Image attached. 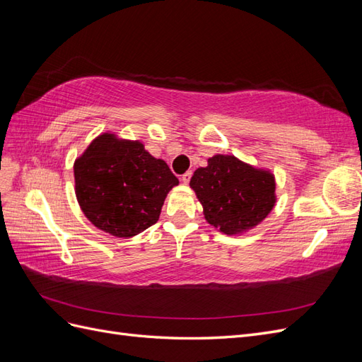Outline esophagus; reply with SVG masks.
Instances as JSON below:
<instances>
[{
  "mask_svg": "<svg viewBox=\"0 0 362 362\" xmlns=\"http://www.w3.org/2000/svg\"><path fill=\"white\" fill-rule=\"evenodd\" d=\"M190 178H192V170H187V172H185V173L182 175V177H181V182H182V184H189Z\"/></svg>",
  "mask_w": 362,
  "mask_h": 362,
  "instance_id": "34e87169",
  "label": "esophagus"
}]
</instances>
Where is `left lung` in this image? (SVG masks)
<instances>
[{
    "label": "left lung",
    "instance_id": "obj_1",
    "mask_svg": "<svg viewBox=\"0 0 362 362\" xmlns=\"http://www.w3.org/2000/svg\"><path fill=\"white\" fill-rule=\"evenodd\" d=\"M190 187L202 204L205 221L235 235L259 225L276 204L275 175L234 156L216 154L196 169Z\"/></svg>",
    "mask_w": 362,
    "mask_h": 362
}]
</instances>
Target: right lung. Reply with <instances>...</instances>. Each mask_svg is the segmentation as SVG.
<instances>
[{
    "mask_svg": "<svg viewBox=\"0 0 362 362\" xmlns=\"http://www.w3.org/2000/svg\"><path fill=\"white\" fill-rule=\"evenodd\" d=\"M75 196L92 225L129 238L154 225L180 181L140 140L103 133L74 163Z\"/></svg>",
    "mask_w": 362,
    "mask_h": 362,
    "instance_id": "obj_1",
    "label": "right lung"
}]
</instances>
